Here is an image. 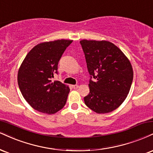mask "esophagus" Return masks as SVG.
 Masks as SVG:
<instances>
[{
  "mask_svg": "<svg viewBox=\"0 0 153 153\" xmlns=\"http://www.w3.org/2000/svg\"><path fill=\"white\" fill-rule=\"evenodd\" d=\"M72 88H73V89H77V88H78V85H72Z\"/></svg>",
  "mask_w": 153,
  "mask_h": 153,
  "instance_id": "1",
  "label": "esophagus"
}]
</instances>
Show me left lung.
<instances>
[{"label": "left lung", "mask_w": 153, "mask_h": 153, "mask_svg": "<svg viewBox=\"0 0 153 153\" xmlns=\"http://www.w3.org/2000/svg\"><path fill=\"white\" fill-rule=\"evenodd\" d=\"M80 43L91 77L90 93L84 97L85 103L97 113L113 111L129 93L133 79L131 64L109 41L82 40Z\"/></svg>", "instance_id": "left-lung-1"}]
</instances>
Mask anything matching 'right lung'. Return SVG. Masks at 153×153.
Segmentation results:
<instances>
[{
	"instance_id": "1",
	"label": "right lung",
	"mask_w": 153,
	"mask_h": 153,
	"mask_svg": "<svg viewBox=\"0 0 153 153\" xmlns=\"http://www.w3.org/2000/svg\"><path fill=\"white\" fill-rule=\"evenodd\" d=\"M73 40H58L38 44L27 54L18 73V83L25 100L35 110L54 114L66 103L70 89L53 82L64 51Z\"/></svg>"
}]
</instances>
